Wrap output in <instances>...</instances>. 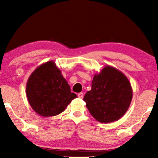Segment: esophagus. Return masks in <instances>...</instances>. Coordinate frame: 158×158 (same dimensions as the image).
<instances>
[{
  "mask_svg": "<svg viewBox=\"0 0 158 158\" xmlns=\"http://www.w3.org/2000/svg\"><path fill=\"white\" fill-rule=\"evenodd\" d=\"M78 98L80 99H82L83 98H84V93H78Z\"/></svg>",
  "mask_w": 158,
  "mask_h": 158,
  "instance_id": "esophagus-1",
  "label": "esophagus"
}]
</instances>
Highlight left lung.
<instances>
[{
    "label": "left lung",
    "instance_id": "1",
    "mask_svg": "<svg viewBox=\"0 0 158 158\" xmlns=\"http://www.w3.org/2000/svg\"><path fill=\"white\" fill-rule=\"evenodd\" d=\"M132 95L127 77L114 67L106 65L93 77L91 90L85 93L84 100L96 121L108 123L124 116Z\"/></svg>",
    "mask_w": 158,
    "mask_h": 158
}]
</instances>
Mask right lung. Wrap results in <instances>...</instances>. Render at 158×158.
<instances>
[{"label": "right lung", "instance_id": "obj_1", "mask_svg": "<svg viewBox=\"0 0 158 158\" xmlns=\"http://www.w3.org/2000/svg\"><path fill=\"white\" fill-rule=\"evenodd\" d=\"M26 91L32 109L43 117L62 113L77 98L53 60L35 69L28 79Z\"/></svg>", "mask_w": 158, "mask_h": 158}]
</instances>
